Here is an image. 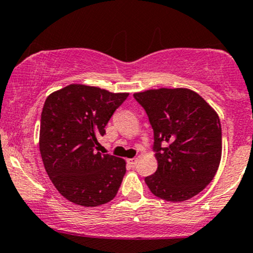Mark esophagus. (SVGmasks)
Here are the masks:
<instances>
[{
	"label": "esophagus",
	"instance_id": "esophagus-1",
	"mask_svg": "<svg viewBox=\"0 0 253 253\" xmlns=\"http://www.w3.org/2000/svg\"><path fill=\"white\" fill-rule=\"evenodd\" d=\"M136 162H138V159L136 158H130V159H127V164L128 165H130V167H135V164H136Z\"/></svg>",
	"mask_w": 253,
	"mask_h": 253
}]
</instances>
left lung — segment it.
Segmentation results:
<instances>
[{"instance_id": "1", "label": "left lung", "mask_w": 253, "mask_h": 253, "mask_svg": "<svg viewBox=\"0 0 253 253\" xmlns=\"http://www.w3.org/2000/svg\"><path fill=\"white\" fill-rule=\"evenodd\" d=\"M152 126L158 168L145 183L153 195L170 202L189 200L215 176L221 159L219 115L190 89L135 92Z\"/></svg>"}]
</instances>
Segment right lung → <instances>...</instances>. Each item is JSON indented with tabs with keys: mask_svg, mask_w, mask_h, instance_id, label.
<instances>
[{
	"mask_svg": "<svg viewBox=\"0 0 253 253\" xmlns=\"http://www.w3.org/2000/svg\"><path fill=\"white\" fill-rule=\"evenodd\" d=\"M128 92L70 84L46 98L39 147L46 172L66 200L84 207L112 201L126 173L123 158L97 152V136Z\"/></svg>",
	"mask_w": 253,
	"mask_h": 253,
	"instance_id": "1",
	"label": "right lung"
}]
</instances>
